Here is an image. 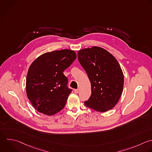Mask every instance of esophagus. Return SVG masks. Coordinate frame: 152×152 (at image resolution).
I'll list each match as a JSON object with an SVG mask.
<instances>
[{
	"instance_id": "34e87169",
	"label": "esophagus",
	"mask_w": 152,
	"mask_h": 152,
	"mask_svg": "<svg viewBox=\"0 0 152 152\" xmlns=\"http://www.w3.org/2000/svg\"><path fill=\"white\" fill-rule=\"evenodd\" d=\"M79 91H80V90L78 88V89H75L74 90V93H76V94H77V93H79Z\"/></svg>"
}]
</instances>
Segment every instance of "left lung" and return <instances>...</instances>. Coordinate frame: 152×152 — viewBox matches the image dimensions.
Here are the masks:
<instances>
[{
    "label": "left lung",
    "instance_id": "left-lung-1",
    "mask_svg": "<svg viewBox=\"0 0 152 152\" xmlns=\"http://www.w3.org/2000/svg\"><path fill=\"white\" fill-rule=\"evenodd\" d=\"M78 59L91 83V94L84 102L86 106L105 112L118 102L124 87V75L116 58L97 46L78 52Z\"/></svg>",
    "mask_w": 152,
    "mask_h": 152
}]
</instances>
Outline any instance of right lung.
<instances>
[{
  "mask_svg": "<svg viewBox=\"0 0 152 152\" xmlns=\"http://www.w3.org/2000/svg\"><path fill=\"white\" fill-rule=\"evenodd\" d=\"M74 50L63 49L45 53L31 64L26 78L27 95L39 112L53 115L65 106L72 89L64 71L76 59Z\"/></svg>",
  "mask_w": 152,
  "mask_h": 152,
  "instance_id": "add662e5",
  "label": "right lung"
}]
</instances>
